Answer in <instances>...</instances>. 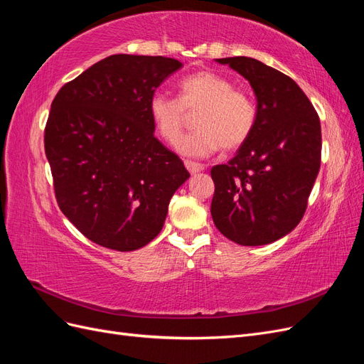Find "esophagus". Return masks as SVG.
Instances as JSON below:
<instances>
[{
    "label": "esophagus",
    "mask_w": 364,
    "mask_h": 364,
    "mask_svg": "<svg viewBox=\"0 0 364 364\" xmlns=\"http://www.w3.org/2000/svg\"><path fill=\"white\" fill-rule=\"evenodd\" d=\"M183 164H185L186 170H188L191 174H194V173H199V171L205 170V165H203V164L194 162V161H190V159H186Z\"/></svg>",
    "instance_id": "obj_1"
}]
</instances>
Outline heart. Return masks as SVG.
Masks as SVG:
<instances>
[{
  "instance_id": "heart-1",
  "label": "heart",
  "mask_w": 364,
  "mask_h": 364,
  "mask_svg": "<svg viewBox=\"0 0 364 364\" xmlns=\"http://www.w3.org/2000/svg\"><path fill=\"white\" fill-rule=\"evenodd\" d=\"M150 118L158 134L168 144H176L188 123V114H196L197 127L179 144L183 155L205 156L223 149L235 151L243 147L258 119L253 97L226 75L202 70L183 77L178 85V98L155 94L149 103Z\"/></svg>"
}]
</instances>
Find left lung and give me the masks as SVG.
Listing matches in <instances>:
<instances>
[{
	"label": "left lung",
	"mask_w": 364,
	"mask_h": 364,
	"mask_svg": "<svg viewBox=\"0 0 364 364\" xmlns=\"http://www.w3.org/2000/svg\"><path fill=\"white\" fill-rule=\"evenodd\" d=\"M217 62L249 80L258 119L237 155L211 168V215L234 243L269 245L291 232L305 214L321 168V121L304 91L284 73L245 56Z\"/></svg>",
	"instance_id": "8db88e82"
}]
</instances>
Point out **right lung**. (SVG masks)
<instances>
[{
    "label": "right lung",
    "mask_w": 364,
    "mask_h": 364,
    "mask_svg": "<svg viewBox=\"0 0 364 364\" xmlns=\"http://www.w3.org/2000/svg\"><path fill=\"white\" fill-rule=\"evenodd\" d=\"M178 59L114 54L65 83L43 134L60 211L95 245L136 250L164 226L190 178L155 136L149 103Z\"/></svg>",
    "instance_id": "add662e5"
}]
</instances>
